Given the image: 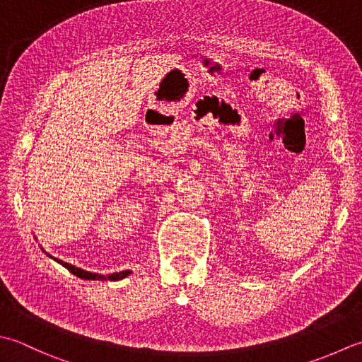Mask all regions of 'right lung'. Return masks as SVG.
I'll return each mask as SVG.
<instances>
[{"label": "right lung", "instance_id": "1", "mask_svg": "<svg viewBox=\"0 0 362 362\" xmlns=\"http://www.w3.org/2000/svg\"><path fill=\"white\" fill-rule=\"evenodd\" d=\"M43 250V248H42ZM43 252H45V250H43ZM47 253V252H45ZM48 255V253H47ZM49 256V255H48ZM49 257H53V256H49ZM53 259L56 261V262H59L62 265V267H65L67 269L69 272H71L73 275H76L78 278H83V279H98V281H106V279H109V281H119V279H123V278H127L129 274H131V270H123V272H117V274H110V275H100V274H92V272H87V270H83V269H79V267H75V265H71V264H69V262H64V261H61V259H57V257H53Z\"/></svg>", "mask_w": 362, "mask_h": 362}]
</instances>
